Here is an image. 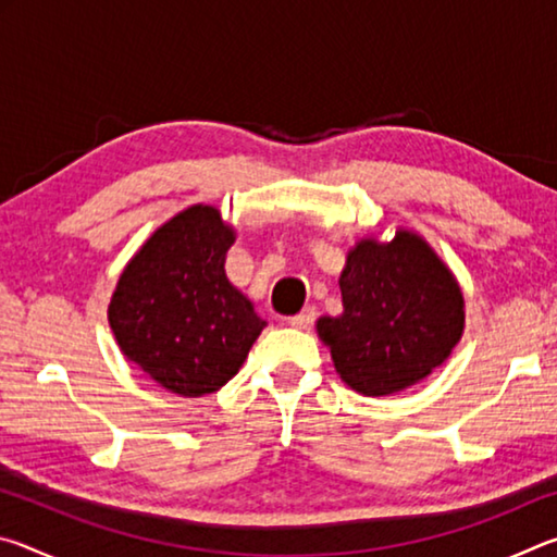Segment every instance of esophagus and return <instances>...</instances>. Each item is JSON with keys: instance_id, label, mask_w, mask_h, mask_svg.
<instances>
[{"instance_id": "1", "label": "esophagus", "mask_w": 557, "mask_h": 557, "mask_svg": "<svg viewBox=\"0 0 557 557\" xmlns=\"http://www.w3.org/2000/svg\"><path fill=\"white\" fill-rule=\"evenodd\" d=\"M314 319H317L314 307H305L299 314L289 317V326H295V329H309V326L314 324Z\"/></svg>"}]
</instances>
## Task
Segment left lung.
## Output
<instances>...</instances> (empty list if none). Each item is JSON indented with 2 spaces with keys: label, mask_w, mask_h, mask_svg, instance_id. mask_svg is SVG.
<instances>
[{
  "label": "left lung",
  "mask_w": 557,
  "mask_h": 557,
  "mask_svg": "<svg viewBox=\"0 0 557 557\" xmlns=\"http://www.w3.org/2000/svg\"><path fill=\"white\" fill-rule=\"evenodd\" d=\"M344 312L319 317L317 334L334 369L363 395H391L447 361L465 332V297L425 238L395 231L391 243L363 238L338 277Z\"/></svg>",
  "instance_id": "obj_1"
}]
</instances>
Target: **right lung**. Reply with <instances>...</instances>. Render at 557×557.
<instances>
[{
    "mask_svg": "<svg viewBox=\"0 0 557 557\" xmlns=\"http://www.w3.org/2000/svg\"><path fill=\"white\" fill-rule=\"evenodd\" d=\"M233 243L221 211L196 203L152 233L112 292L108 322L120 351L184 398L228 383L265 329L225 277Z\"/></svg>",
    "mask_w": 557,
    "mask_h": 557,
    "instance_id": "add662e5",
    "label": "right lung"
}]
</instances>
